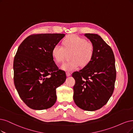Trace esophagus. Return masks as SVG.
Segmentation results:
<instances>
[{
  "label": "esophagus",
  "mask_w": 133,
  "mask_h": 133,
  "mask_svg": "<svg viewBox=\"0 0 133 133\" xmlns=\"http://www.w3.org/2000/svg\"><path fill=\"white\" fill-rule=\"evenodd\" d=\"M71 75V73L70 72H67V73H66V75H67V77L70 76Z\"/></svg>",
  "instance_id": "esophagus-1"
}]
</instances>
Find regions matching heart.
I'll list each match as a JSON object with an SVG mask.
<instances>
[{
	"label": "heart",
	"instance_id": "heart-1",
	"mask_svg": "<svg viewBox=\"0 0 133 133\" xmlns=\"http://www.w3.org/2000/svg\"><path fill=\"white\" fill-rule=\"evenodd\" d=\"M63 46L57 44L53 47L52 56L57 63L62 62L68 54H71V60L64 63L61 68L66 71H72L81 66L85 67L92 60L94 46L86 39L75 34H71L63 39Z\"/></svg>",
	"mask_w": 133,
	"mask_h": 133
}]
</instances>
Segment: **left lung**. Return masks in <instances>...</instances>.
I'll use <instances>...</instances> for the list:
<instances>
[{"instance_id": "1", "label": "left lung", "mask_w": 133, "mask_h": 133, "mask_svg": "<svg viewBox=\"0 0 133 133\" xmlns=\"http://www.w3.org/2000/svg\"><path fill=\"white\" fill-rule=\"evenodd\" d=\"M94 46L92 60L79 71L72 73L76 81L73 100L81 109L93 111L109 100L116 78L115 58L111 48L96 34L86 33Z\"/></svg>"}]
</instances>
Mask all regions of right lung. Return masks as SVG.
Listing matches in <instances>:
<instances>
[{"label":"right lung","mask_w":133,"mask_h":133,"mask_svg":"<svg viewBox=\"0 0 133 133\" xmlns=\"http://www.w3.org/2000/svg\"><path fill=\"white\" fill-rule=\"evenodd\" d=\"M64 34H34L18 48L14 60V81L18 94L29 108L42 110L56 101L57 87L65 82L66 73L59 70L52 56L53 47Z\"/></svg>","instance_id":"right-lung-1"}]
</instances>
